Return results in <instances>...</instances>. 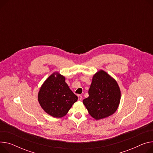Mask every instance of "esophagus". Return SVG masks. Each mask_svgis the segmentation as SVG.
Instances as JSON below:
<instances>
[{"mask_svg": "<svg viewBox=\"0 0 153 153\" xmlns=\"http://www.w3.org/2000/svg\"><path fill=\"white\" fill-rule=\"evenodd\" d=\"M77 97H78V100H81L82 99V95H79Z\"/></svg>", "mask_w": 153, "mask_h": 153, "instance_id": "obj_1", "label": "esophagus"}]
</instances>
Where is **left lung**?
Returning a JSON list of instances; mask_svg holds the SVG:
<instances>
[{"label": "left lung", "mask_w": 153, "mask_h": 153, "mask_svg": "<svg viewBox=\"0 0 153 153\" xmlns=\"http://www.w3.org/2000/svg\"><path fill=\"white\" fill-rule=\"evenodd\" d=\"M88 95L83 103L90 115L97 120L114 114L120 100V90L117 82L103 70L94 76Z\"/></svg>", "instance_id": "8db88e82"}]
</instances>
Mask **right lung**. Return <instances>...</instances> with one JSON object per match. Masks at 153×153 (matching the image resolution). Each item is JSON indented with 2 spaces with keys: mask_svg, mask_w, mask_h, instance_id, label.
<instances>
[{
  "mask_svg": "<svg viewBox=\"0 0 153 153\" xmlns=\"http://www.w3.org/2000/svg\"><path fill=\"white\" fill-rule=\"evenodd\" d=\"M77 99L65 82V77L58 73L47 79L38 94L42 108L54 117L65 116Z\"/></svg>",
  "mask_w": 153,
  "mask_h": 153,
  "instance_id": "right-lung-1",
  "label": "right lung"
}]
</instances>
